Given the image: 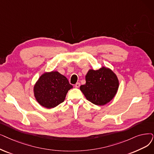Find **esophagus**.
I'll use <instances>...</instances> for the list:
<instances>
[{"label": "esophagus", "mask_w": 154, "mask_h": 154, "mask_svg": "<svg viewBox=\"0 0 154 154\" xmlns=\"http://www.w3.org/2000/svg\"><path fill=\"white\" fill-rule=\"evenodd\" d=\"M80 85H81V84H80L79 82H77V83H76V84H75V88H79V87H80Z\"/></svg>", "instance_id": "1"}]
</instances>
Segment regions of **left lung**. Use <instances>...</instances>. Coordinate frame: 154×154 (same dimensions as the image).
Instances as JSON below:
<instances>
[{"instance_id": "8db88e82", "label": "left lung", "mask_w": 154, "mask_h": 154, "mask_svg": "<svg viewBox=\"0 0 154 154\" xmlns=\"http://www.w3.org/2000/svg\"><path fill=\"white\" fill-rule=\"evenodd\" d=\"M85 82L80 89L89 101L98 106L104 105L112 100L119 86L116 75L106 67L89 70L85 75Z\"/></svg>"}]
</instances>
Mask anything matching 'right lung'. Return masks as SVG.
<instances>
[{
	"instance_id": "right-lung-1",
	"label": "right lung",
	"mask_w": 154,
	"mask_h": 154,
	"mask_svg": "<svg viewBox=\"0 0 154 154\" xmlns=\"http://www.w3.org/2000/svg\"><path fill=\"white\" fill-rule=\"evenodd\" d=\"M73 86L64 75L58 72L45 73L34 87L37 101L46 108H53L63 103L66 93Z\"/></svg>"
}]
</instances>
